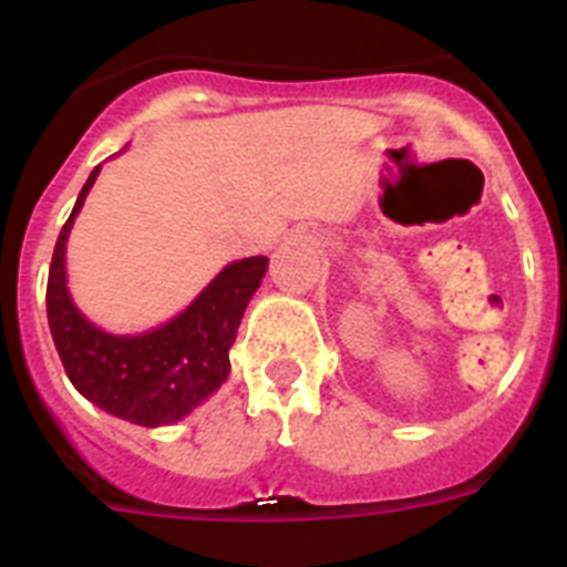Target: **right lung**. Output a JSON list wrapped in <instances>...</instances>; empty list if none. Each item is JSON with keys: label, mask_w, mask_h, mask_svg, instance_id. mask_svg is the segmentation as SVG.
Instances as JSON below:
<instances>
[{"label": "right lung", "mask_w": 567, "mask_h": 567, "mask_svg": "<svg viewBox=\"0 0 567 567\" xmlns=\"http://www.w3.org/2000/svg\"><path fill=\"white\" fill-rule=\"evenodd\" d=\"M99 164L76 198L53 249L48 275V323L70 383L107 414L135 425H169L187 417L229 374L244 309L252 300L269 258L235 260L215 275L198 298L164 327L144 334H107L76 309L64 275V244L96 182Z\"/></svg>", "instance_id": "obj_1"}]
</instances>
